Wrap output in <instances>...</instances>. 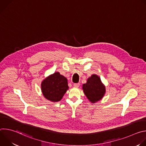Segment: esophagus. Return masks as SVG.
Returning a JSON list of instances; mask_svg holds the SVG:
<instances>
[{
	"mask_svg": "<svg viewBox=\"0 0 146 146\" xmlns=\"http://www.w3.org/2000/svg\"><path fill=\"white\" fill-rule=\"evenodd\" d=\"M73 86H74V87L77 88L80 86V83H75V84H73Z\"/></svg>",
	"mask_w": 146,
	"mask_h": 146,
	"instance_id": "1",
	"label": "esophagus"
}]
</instances>
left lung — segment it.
Instances as JSON below:
<instances>
[{
    "label": "left lung",
    "instance_id": "left-lung-1",
    "mask_svg": "<svg viewBox=\"0 0 146 146\" xmlns=\"http://www.w3.org/2000/svg\"><path fill=\"white\" fill-rule=\"evenodd\" d=\"M82 88L85 95L92 103L100 100L106 93L105 86L100 78L95 74L87 79V82L82 85Z\"/></svg>",
    "mask_w": 146,
    "mask_h": 146
}]
</instances>
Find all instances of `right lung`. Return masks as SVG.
<instances>
[{
	"instance_id": "obj_1",
	"label": "right lung",
	"mask_w": 146,
	"mask_h": 146,
	"mask_svg": "<svg viewBox=\"0 0 146 146\" xmlns=\"http://www.w3.org/2000/svg\"><path fill=\"white\" fill-rule=\"evenodd\" d=\"M41 90L46 99L52 102H59L69 90L68 79L59 72H55L42 81Z\"/></svg>"
}]
</instances>
